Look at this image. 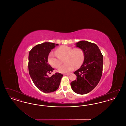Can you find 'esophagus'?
Segmentation results:
<instances>
[{
    "mask_svg": "<svg viewBox=\"0 0 126 126\" xmlns=\"http://www.w3.org/2000/svg\"><path fill=\"white\" fill-rule=\"evenodd\" d=\"M70 75V74H64V76H67V75Z\"/></svg>",
    "mask_w": 126,
    "mask_h": 126,
    "instance_id": "1",
    "label": "esophagus"
}]
</instances>
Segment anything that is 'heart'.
I'll use <instances>...</instances> for the list:
<instances>
[{"label":"heart","instance_id":"1","mask_svg":"<svg viewBox=\"0 0 126 126\" xmlns=\"http://www.w3.org/2000/svg\"><path fill=\"white\" fill-rule=\"evenodd\" d=\"M66 63L60 66L58 71L60 73H67L72 71L75 66L78 68L81 66L84 60V53L81 48H73L66 45L58 48L56 52L51 51L48 56V61L54 68H58L62 63V59Z\"/></svg>","mask_w":126,"mask_h":126}]
</instances>
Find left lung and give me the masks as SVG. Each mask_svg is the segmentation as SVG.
<instances>
[{
	"label": "left lung",
	"mask_w": 126,
	"mask_h": 126,
	"mask_svg": "<svg viewBox=\"0 0 126 126\" xmlns=\"http://www.w3.org/2000/svg\"><path fill=\"white\" fill-rule=\"evenodd\" d=\"M76 45V47L83 49L84 60L80 68L74 72L77 78L70 84L74 92L84 94L93 90L101 78L103 56L95 43L82 41Z\"/></svg>",
	"instance_id": "left-lung-1"
}]
</instances>
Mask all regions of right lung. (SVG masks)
<instances>
[{
  "label": "right lung",
  "mask_w": 126,
  "mask_h": 126,
  "mask_svg": "<svg viewBox=\"0 0 126 126\" xmlns=\"http://www.w3.org/2000/svg\"><path fill=\"white\" fill-rule=\"evenodd\" d=\"M54 43L44 42L38 44L30 50L28 57V69L30 77L36 87L45 93L57 90L60 86L63 75L56 73L48 77L54 70L48 63V54L55 47Z\"/></svg>",
  "instance_id": "obj_1"
}]
</instances>
